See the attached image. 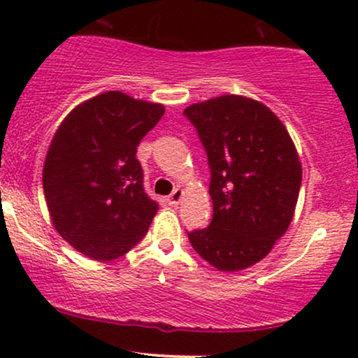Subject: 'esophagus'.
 <instances>
[{
	"label": "esophagus",
	"instance_id": "34e87169",
	"mask_svg": "<svg viewBox=\"0 0 358 358\" xmlns=\"http://www.w3.org/2000/svg\"><path fill=\"white\" fill-rule=\"evenodd\" d=\"M182 199H183V190L182 188H175L173 192H171V195L168 196V202H170V205H178L180 202H182Z\"/></svg>",
	"mask_w": 358,
	"mask_h": 358
}]
</instances>
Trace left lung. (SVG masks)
I'll use <instances>...</instances> for the list:
<instances>
[{
	"mask_svg": "<svg viewBox=\"0 0 358 358\" xmlns=\"http://www.w3.org/2000/svg\"><path fill=\"white\" fill-rule=\"evenodd\" d=\"M210 168L208 227L187 232L192 248L219 271L264 259L289 227L301 187V163L273 110L242 96L188 106Z\"/></svg>",
	"mask_w": 358,
	"mask_h": 358,
	"instance_id": "1",
	"label": "left lung"
}]
</instances>
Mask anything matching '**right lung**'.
I'll use <instances>...</instances> for the list:
<instances>
[{
  "label": "right lung",
  "mask_w": 358,
  "mask_h": 358,
  "mask_svg": "<svg viewBox=\"0 0 358 358\" xmlns=\"http://www.w3.org/2000/svg\"><path fill=\"white\" fill-rule=\"evenodd\" d=\"M165 114L162 104L110 90L64 119L43 166L57 232L96 261L124 256L146 236L158 203L143 190L138 145Z\"/></svg>",
  "instance_id": "right-lung-1"
}]
</instances>
